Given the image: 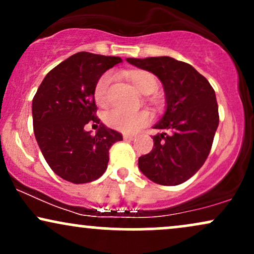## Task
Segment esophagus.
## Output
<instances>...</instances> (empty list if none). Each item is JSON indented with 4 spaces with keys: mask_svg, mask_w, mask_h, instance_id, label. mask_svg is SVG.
Masks as SVG:
<instances>
[{
    "mask_svg": "<svg viewBox=\"0 0 254 254\" xmlns=\"http://www.w3.org/2000/svg\"><path fill=\"white\" fill-rule=\"evenodd\" d=\"M135 138H136V136H133V135H124L125 141H133Z\"/></svg>",
    "mask_w": 254,
    "mask_h": 254,
    "instance_id": "obj_1",
    "label": "esophagus"
}]
</instances>
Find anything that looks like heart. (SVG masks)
<instances>
[{
    "label": "heart",
    "mask_w": 254,
    "mask_h": 254,
    "mask_svg": "<svg viewBox=\"0 0 254 254\" xmlns=\"http://www.w3.org/2000/svg\"><path fill=\"white\" fill-rule=\"evenodd\" d=\"M129 80L135 88L142 94H150L157 87V80L153 74L144 70H135L129 72ZM113 80L112 72H105L97 81L94 87V99L99 106L107 103L110 84ZM105 122L109 127L124 132L132 133L145 127L150 122V116L147 111L127 112L123 110H111L105 115Z\"/></svg>",
    "instance_id": "obj_1"
}]
</instances>
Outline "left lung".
<instances>
[{
  "label": "left lung",
  "instance_id": "8db88e82",
  "mask_svg": "<svg viewBox=\"0 0 254 254\" xmlns=\"http://www.w3.org/2000/svg\"><path fill=\"white\" fill-rule=\"evenodd\" d=\"M132 65L153 72L164 84L166 111L154 129V148L138 159L151 182L179 185L197 173L210 153L218 127L215 90L193 66L168 56L127 58Z\"/></svg>",
  "mask_w": 254,
  "mask_h": 254
}]
</instances>
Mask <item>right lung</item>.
<instances>
[{"instance_id": "1", "label": "right lung", "mask_w": 254, "mask_h": 254, "mask_svg": "<svg viewBox=\"0 0 254 254\" xmlns=\"http://www.w3.org/2000/svg\"><path fill=\"white\" fill-rule=\"evenodd\" d=\"M121 62V57L77 52L49 71L34 95L38 145L51 170L66 182L84 184L100 178L111 145L123 139L122 133L100 123L94 100L97 81ZM88 123L99 124L94 136L84 130Z\"/></svg>"}]
</instances>
